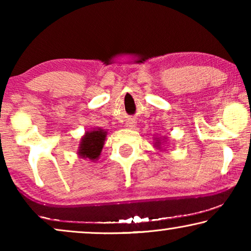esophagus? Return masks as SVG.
I'll return each instance as SVG.
<instances>
[{
    "label": "esophagus",
    "instance_id": "esophagus-1",
    "mask_svg": "<svg viewBox=\"0 0 251 251\" xmlns=\"http://www.w3.org/2000/svg\"><path fill=\"white\" fill-rule=\"evenodd\" d=\"M135 126H136L135 120H129V121L126 122V126H128V128H133Z\"/></svg>",
    "mask_w": 251,
    "mask_h": 251
}]
</instances>
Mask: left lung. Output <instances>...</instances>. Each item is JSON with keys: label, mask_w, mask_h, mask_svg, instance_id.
Listing matches in <instances>:
<instances>
[{"label": "left lung", "mask_w": 251, "mask_h": 251, "mask_svg": "<svg viewBox=\"0 0 251 251\" xmlns=\"http://www.w3.org/2000/svg\"><path fill=\"white\" fill-rule=\"evenodd\" d=\"M160 145H161V142H160V139H159V138H156V142H155V147H159V149H160Z\"/></svg>", "instance_id": "1"}]
</instances>
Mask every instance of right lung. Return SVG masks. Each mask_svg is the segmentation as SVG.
Segmentation results:
<instances>
[{"mask_svg": "<svg viewBox=\"0 0 251 251\" xmlns=\"http://www.w3.org/2000/svg\"><path fill=\"white\" fill-rule=\"evenodd\" d=\"M106 135L107 132L100 128L85 132L80 142V147H78L77 154L80 157L92 161L97 160L100 155L102 147H104Z\"/></svg>", "mask_w": 251, "mask_h": 251, "instance_id": "add662e5", "label": "right lung"}]
</instances>
